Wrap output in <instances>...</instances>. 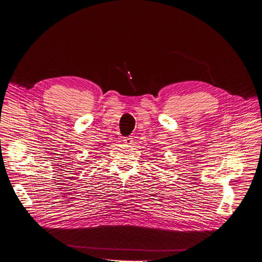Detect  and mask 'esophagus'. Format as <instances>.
<instances>
[{"label": "esophagus", "instance_id": "obj_1", "mask_svg": "<svg viewBox=\"0 0 262 262\" xmlns=\"http://www.w3.org/2000/svg\"><path fill=\"white\" fill-rule=\"evenodd\" d=\"M122 141H123V143H124L126 146H129V145H132V144L134 143L132 137H123V138H122Z\"/></svg>", "mask_w": 262, "mask_h": 262}]
</instances>
